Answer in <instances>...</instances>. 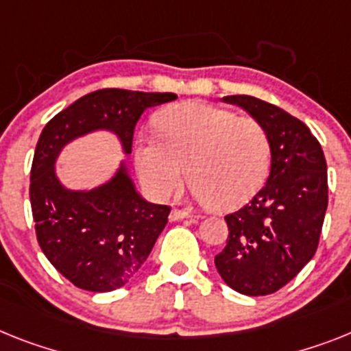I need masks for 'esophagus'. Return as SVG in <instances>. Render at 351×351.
<instances>
[{
    "label": "esophagus",
    "instance_id": "34e87169",
    "mask_svg": "<svg viewBox=\"0 0 351 351\" xmlns=\"http://www.w3.org/2000/svg\"><path fill=\"white\" fill-rule=\"evenodd\" d=\"M185 217H191V214L187 210H178V208H173L169 214V221H180Z\"/></svg>",
    "mask_w": 351,
    "mask_h": 351
}]
</instances>
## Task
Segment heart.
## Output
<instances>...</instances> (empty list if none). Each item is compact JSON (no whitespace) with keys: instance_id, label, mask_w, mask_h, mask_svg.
I'll return each mask as SVG.
<instances>
[{"instance_id":"b5f03b06","label":"heart","mask_w":351,"mask_h":351,"mask_svg":"<svg viewBox=\"0 0 351 351\" xmlns=\"http://www.w3.org/2000/svg\"><path fill=\"white\" fill-rule=\"evenodd\" d=\"M160 136L141 135L134 158L152 196L167 198L185 178L216 210L248 202L269 169V139L253 117L203 101L167 107L157 117Z\"/></svg>"}]
</instances>
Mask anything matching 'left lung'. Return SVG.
I'll return each instance as SVG.
<instances>
[{"label":"left lung","mask_w":351,"mask_h":351,"mask_svg":"<svg viewBox=\"0 0 351 351\" xmlns=\"http://www.w3.org/2000/svg\"><path fill=\"white\" fill-rule=\"evenodd\" d=\"M266 130L271 169L266 185L225 217L228 239L216 255L226 285L246 296L284 287L314 257L328 205L326 160L305 123L253 96H225Z\"/></svg>","instance_id":"1"}]
</instances>
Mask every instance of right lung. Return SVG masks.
Returning <instances> with one entry per match:
<instances>
[{"label": "right lung", "mask_w": 351, "mask_h": 351, "mask_svg": "<svg viewBox=\"0 0 351 351\" xmlns=\"http://www.w3.org/2000/svg\"><path fill=\"white\" fill-rule=\"evenodd\" d=\"M175 98L173 93L101 89L76 99L44 126L30 178L35 230L44 255L76 287L93 293L123 287L152 253L171 208L135 191L125 158L108 180L71 189L57 171L62 152L82 137L107 132L128 157L144 108Z\"/></svg>", "instance_id": "obj_1"}]
</instances>
